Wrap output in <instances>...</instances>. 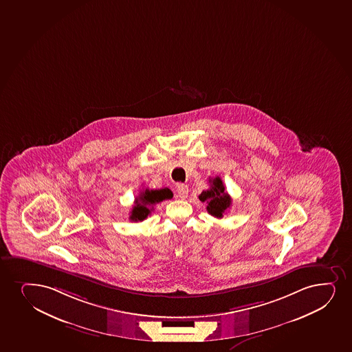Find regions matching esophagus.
<instances>
[{
  "label": "esophagus",
  "mask_w": 352,
  "mask_h": 352,
  "mask_svg": "<svg viewBox=\"0 0 352 352\" xmlns=\"http://www.w3.org/2000/svg\"><path fill=\"white\" fill-rule=\"evenodd\" d=\"M177 193L180 199H185L188 195V187L185 184H178L177 186Z\"/></svg>",
  "instance_id": "obj_1"
}]
</instances>
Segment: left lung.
I'll return each instance as SVG.
<instances>
[{"instance_id": "left-lung-1", "label": "left lung", "mask_w": 352, "mask_h": 352, "mask_svg": "<svg viewBox=\"0 0 352 352\" xmlns=\"http://www.w3.org/2000/svg\"><path fill=\"white\" fill-rule=\"evenodd\" d=\"M200 201L206 204V210L215 218H223V214L231 207L232 199L225 192L223 180L219 177L210 179V188L199 195Z\"/></svg>"}]
</instances>
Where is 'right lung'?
<instances>
[{"mask_svg":"<svg viewBox=\"0 0 352 352\" xmlns=\"http://www.w3.org/2000/svg\"><path fill=\"white\" fill-rule=\"evenodd\" d=\"M172 197L173 193L170 188H160V190L146 188L135 198L129 219L132 221L145 220L151 214V212L153 211L155 204L162 203L166 199H170Z\"/></svg>","mask_w":352,"mask_h":352,"instance_id":"add662e5","label":"right lung"}]
</instances>
